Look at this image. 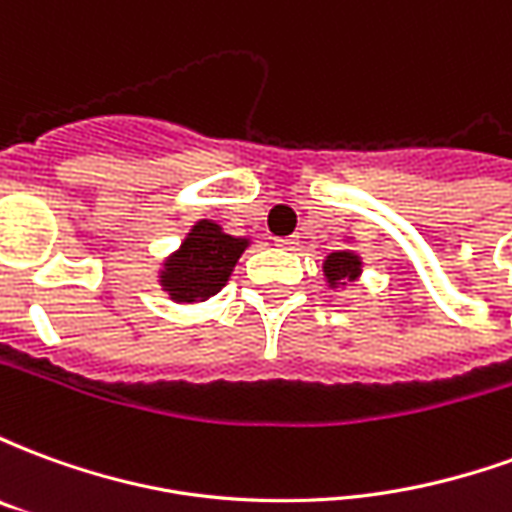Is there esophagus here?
Instances as JSON below:
<instances>
[{
	"instance_id": "34e87169",
	"label": "esophagus",
	"mask_w": 512,
	"mask_h": 512,
	"mask_svg": "<svg viewBox=\"0 0 512 512\" xmlns=\"http://www.w3.org/2000/svg\"><path fill=\"white\" fill-rule=\"evenodd\" d=\"M296 235H288V238H277V246H282V249H296Z\"/></svg>"
}]
</instances>
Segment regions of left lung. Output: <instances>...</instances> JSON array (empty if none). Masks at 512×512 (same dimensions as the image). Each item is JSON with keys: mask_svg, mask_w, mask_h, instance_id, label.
<instances>
[{"mask_svg": "<svg viewBox=\"0 0 512 512\" xmlns=\"http://www.w3.org/2000/svg\"><path fill=\"white\" fill-rule=\"evenodd\" d=\"M323 271H326V277L332 279V285H337L343 279L359 277V260L351 252H332V255L326 257V263H323Z\"/></svg>", "mask_w": 512, "mask_h": 512, "instance_id": "obj_1", "label": "left lung"}]
</instances>
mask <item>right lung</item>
Listing matches in <instances>:
<instances>
[{"label":"right lung","instance_id":"obj_1","mask_svg":"<svg viewBox=\"0 0 512 512\" xmlns=\"http://www.w3.org/2000/svg\"><path fill=\"white\" fill-rule=\"evenodd\" d=\"M244 249L246 238L224 235L219 224L197 222L178 252L164 263L161 285L175 301L208 299L224 288Z\"/></svg>","mask_w":512,"mask_h":512}]
</instances>
